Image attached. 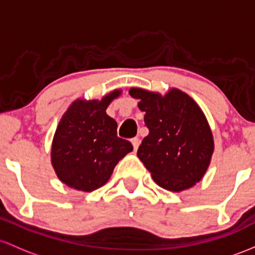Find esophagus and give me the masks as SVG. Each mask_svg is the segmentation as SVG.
Segmentation results:
<instances>
[{"label": "esophagus", "instance_id": "obj_1", "mask_svg": "<svg viewBox=\"0 0 255 255\" xmlns=\"http://www.w3.org/2000/svg\"><path fill=\"white\" fill-rule=\"evenodd\" d=\"M131 143H132V145H133V149H135V150L138 149V145H139V138H137V137H135V138L131 139Z\"/></svg>", "mask_w": 255, "mask_h": 255}]
</instances>
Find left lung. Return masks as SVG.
Wrapping results in <instances>:
<instances>
[{
  "label": "left lung",
  "instance_id": "obj_1",
  "mask_svg": "<svg viewBox=\"0 0 255 255\" xmlns=\"http://www.w3.org/2000/svg\"><path fill=\"white\" fill-rule=\"evenodd\" d=\"M138 99L149 133L143 138L137 156L154 182L170 191L189 189L201 181L214 150L213 135L199 105L183 91L166 95L139 88L128 91Z\"/></svg>",
  "mask_w": 255,
  "mask_h": 255
}]
</instances>
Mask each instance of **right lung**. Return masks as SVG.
<instances>
[{
  "label": "right lung",
  "mask_w": 255,
  "mask_h": 255,
  "mask_svg": "<svg viewBox=\"0 0 255 255\" xmlns=\"http://www.w3.org/2000/svg\"><path fill=\"white\" fill-rule=\"evenodd\" d=\"M122 90L101 100L78 99L60 119L51 144V165L62 183L73 189H99L111 178L114 167L133 149L117 136V123L107 116L108 105Z\"/></svg>",
  "instance_id": "add662e5"
}]
</instances>
